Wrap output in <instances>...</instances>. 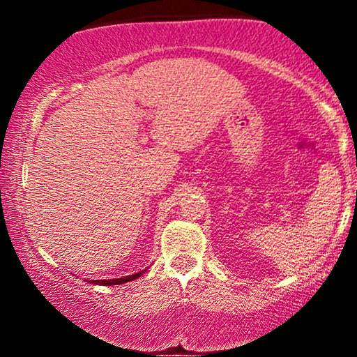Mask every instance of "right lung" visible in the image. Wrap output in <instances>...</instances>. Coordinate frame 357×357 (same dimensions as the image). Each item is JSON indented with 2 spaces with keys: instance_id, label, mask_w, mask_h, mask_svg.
Here are the masks:
<instances>
[{
  "instance_id": "obj_1",
  "label": "right lung",
  "mask_w": 357,
  "mask_h": 357,
  "mask_svg": "<svg viewBox=\"0 0 357 357\" xmlns=\"http://www.w3.org/2000/svg\"><path fill=\"white\" fill-rule=\"evenodd\" d=\"M142 272L139 273H134V275H129V277H124V278H114V280H93L92 284H97V285H121V284H126V282H130L134 280V278H137L141 275Z\"/></svg>"
}]
</instances>
